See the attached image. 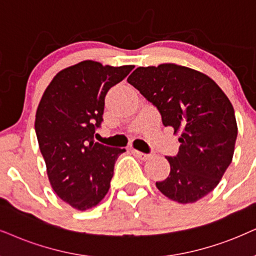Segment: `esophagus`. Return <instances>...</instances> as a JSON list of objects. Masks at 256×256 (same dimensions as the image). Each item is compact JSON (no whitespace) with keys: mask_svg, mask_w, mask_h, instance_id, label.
<instances>
[{"mask_svg":"<svg viewBox=\"0 0 256 256\" xmlns=\"http://www.w3.org/2000/svg\"><path fill=\"white\" fill-rule=\"evenodd\" d=\"M134 154L139 158V160H148V158L151 157V154H143V152H140V151H138V150H134Z\"/></svg>","mask_w":256,"mask_h":256,"instance_id":"obj_1","label":"esophagus"}]
</instances>
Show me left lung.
<instances>
[{
    "mask_svg": "<svg viewBox=\"0 0 256 256\" xmlns=\"http://www.w3.org/2000/svg\"><path fill=\"white\" fill-rule=\"evenodd\" d=\"M128 82L160 111L164 126L180 134L178 154L166 157L170 174L158 190L178 203H194L220 183L238 137L228 96L208 76L176 64L138 67Z\"/></svg>",
    "mask_w": 256,
    "mask_h": 256,
    "instance_id": "1",
    "label": "left lung"
}]
</instances>
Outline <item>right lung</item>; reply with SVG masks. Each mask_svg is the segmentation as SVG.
<instances>
[{
  "instance_id": "right-lung-1",
  "label": "right lung",
  "mask_w": 256,
  "mask_h": 256,
  "mask_svg": "<svg viewBox=\"0 0 256 256\" xmlns=\"http://www.w3.org/2000/svg\"><path fill=\"white\" fill-rule=\"evenodd\" d=\"M134 68L85 60L60 70L44 90L35 132L48 180L64 202L76 210L96 206L110 189L117 158L125 148L94 140L105 96Z\"/></svg>"
}]
</instances>
